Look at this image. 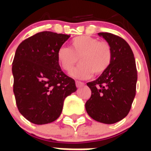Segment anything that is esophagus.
Listing matches in <instances>:
<instances>
[{
    "instance_id": "34e87169",
    "label": "esophagus",
    "mask_w": 151,
    "mask_h": 151,
    "mask_svg": "<svg viewBox=\"0 0 151 151\" xmlns=\"http://www.w3.org/2000/svg\"><path fill=\"white\" fill-rule=\"evenodd\" d=\"M84 85H85V84L82 82H78V81L76 82V86H77L78 88H81V87H82Z\"/></svg>"
}]
</instances>
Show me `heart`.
Instances as JSON below:
<instances>
[{
    "label": "heart",
    "mask_w": 151,
    "mask_h": 151,
    "mask_svg": "<svg viewBox=\"0 0 151 151\" xmlns=\"http://www.w3.org/2000/svg\"><path fill=\"white\" fill-rule=\"evenodd\" d=\"M56 56L60 67L67 72L72 70L79 58L81 64L72 70L70 75L77 79H87L94 72L101 74L108 69L112 52L107 42L88 35H81L72 40L71 48L60 47Z\"/></svg>",
    "instance_id": "1"
}]
</instances>
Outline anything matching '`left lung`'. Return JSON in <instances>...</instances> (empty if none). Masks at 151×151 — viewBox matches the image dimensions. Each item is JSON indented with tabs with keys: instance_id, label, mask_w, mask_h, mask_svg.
<instances>
[{
	"instance_id": "8db88e82",
	"label": "left lung",
	"mask_w": 151,
	"mask_h": 151,
	"mask_svg": "<svg viewBox=\"0 0 151 151\" xmlns=\"http://www.w3.org/2000/svg\"><path fill=\"white\" fill-rule=\"evenodd\" d=\"M99 35L110 45L112 59L108 69L98 78L86 83L91 96L86 103L90 116L104 124H114L126 116L136 95V62L126 41L108 32Z\"/></svg>"
}]
</instances>
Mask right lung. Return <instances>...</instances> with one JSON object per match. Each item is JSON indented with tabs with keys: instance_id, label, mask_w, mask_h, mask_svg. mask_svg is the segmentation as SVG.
I'll return each instance as SVG.
<instances>
[{
	"instance_id": "right-lung-1",
	"label": "right lung",
	"mask_w": 151,
	"mask_h": 151,
	"mask_svg": "<svg viewBox=\"0 0 151 151\" xmlns=\"http://www.w3.org/2000/svg\"><path fill=\"white\" fill-rule=\"evenodd\" d=\"M70 35L43 31L22 41L12 64L14 93L19 112L30 122L45 124L61 114L65 99L77 91L65 74L57 51Z\"/></svg>"
}]
</instances>
